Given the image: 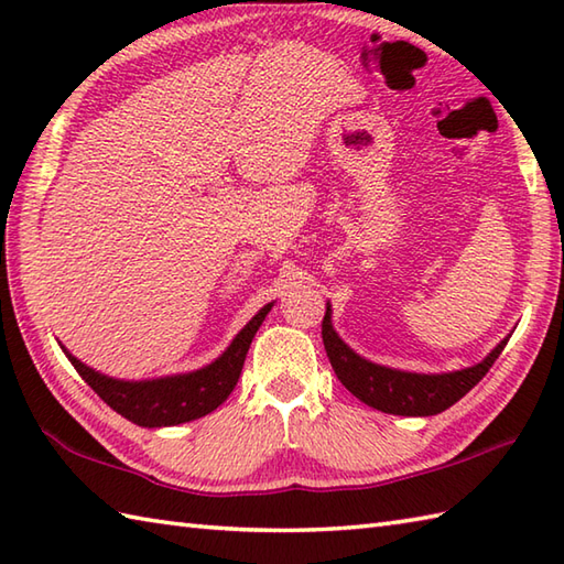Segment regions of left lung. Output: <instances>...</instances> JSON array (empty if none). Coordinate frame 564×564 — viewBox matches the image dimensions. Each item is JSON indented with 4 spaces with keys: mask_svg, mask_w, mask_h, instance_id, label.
Here are the masks:
<instances>
[{
    "mask_svg": "<svg viewBox=\"0 0 564 564\" xmlns=\"http://www.w3.org/2000/svg\"><path fill=\"white\" fill-rule=\"evenodd\" d=\"M322 341H325L334 373L358 400L386 414L431 416L448 410L487 376V370L505 351L509 337L501 339L480 364L470 368L451 370V373H412V370L373 364L356 354L334 329L332 305L327 303V313L322 319Z\"/></svg>",
    "mask_w": 564,
    "mask_h": 564,
    "instance_id": "left-lung-1",
    "label": "left lung"
}]
</instances>
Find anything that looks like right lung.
Segmentation results:
<instances>
[{
    "label": "right lung",
    "mask_w": 564,
    "mask_h": 564,
    "mask_svg": "<svg viewBox=\"0 0 564 564\" xmlns=\"http://www.w3.org/2000/svg\"><path fill=\"white\" fill-rule=\"evenodd\" d=\"M271 307L273 303L263 305L259 313L239 329L230 346H227L215 361L198 370H188V373H174L148 380L111 378L97 368L82 364L63 344H59V349L65 351L69 364L75 366L82 380L87 382L113 412L126 416L128 422L148 429L176 426L210 414L230 398V392L235 390L239 380V373H242L251 339H254L261 322L271 313Z\"/></svg>",
    "instance_id": "right-lung-1"
}]
</instances>
